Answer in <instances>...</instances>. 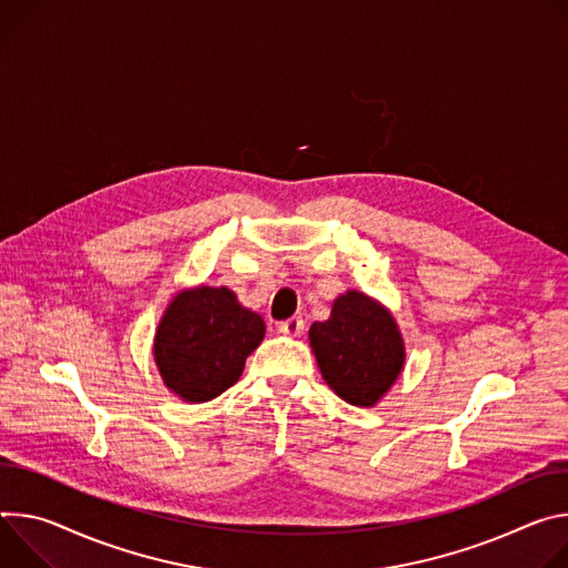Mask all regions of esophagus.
Instances as JSON below:
<instances>
[{"mask_svg": "<svg viewBox=\"0 0 568 568\" xmlns=\"http://www.w3.org/2000/svg\"><path fill=\"white\" fill-rule=\"evenodd\" d=\"M284 336H300L302 332H304V321L300 318V316H293V318H288V321H284V323H280V327H277Z\"/></svg>", "mask_w": 568, "mask_h": 568, "instance_id": "obj_1", "label": "esophagus"}]
</instances>
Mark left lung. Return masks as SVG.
<instances>
[{
	"mask_svg": "<svg viewBox=\"0 0 568 568\" xmlns=\"http://www.w3.org/2000/svg\"><path fill=\"white\" fill-rule=\"evenodd\" d=\"M308 341L323 379L352 406H372L404 367L402 334L379 302L347 291L325 323H313Z\"/></svg>",
	"mask_w": 568,
	"mask_h": 568,
	"instance_id": "left-lung-1",
	"label": "left lung"
}]
</instances>
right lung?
Wrapping results in <instances>:
<instances>
[{"mask_svg":"<svg viewBox=\"0 0 568 568\" xmlns=\"http://www.w3.org/2000/svg\"><path fill=\"white\" fill-rule=\"evenodd\" d=\"M255 311L221 286L182 291L155 334V363L169 390L184 402H210L239 382L245 358L264 341Z\"/></svg>","mask_w":568,"mask_h":568,"instance_id":"add662e5","label":"right lung"}]
</instances>
